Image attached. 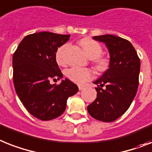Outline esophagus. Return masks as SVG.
<instances>
[{"label": "esophagus", "instance_id": "esophagus-1", "mask_svg": "<svg viewBox=\"0 0 152 152\" xmlns=\"http://www.w3.org/2000/svg\"><path fill=\"white\" fill-rule=\"evenodd\" d=\"M78 88H79V90H80V91H81V90L85 89V87H84V86H81V85H79Z\"/></svg>", "mask_w": 152, "mask_h": 152}]
</instances>
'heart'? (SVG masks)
Returning <instances> with one entry per match:
<instances>
[{
    "mask_svg": "<svg viewBox=\"0 0 152 152\" xmlns=\"http://www.w3.org/2000/svg\"><path fill=\"white\" fill-rule=\"evenodd\" d=\"M79 44L82 47L85 54L91 60H95L96 67L98 71H104L109 67V61L105 57H101L102 48L99 42L89 38L82 39L79 41ZM67 46V44L61 46L56 53V63L61 66L66 64L64 59V52ZM67 77L71 81L78 85H83L94 77L93 71L90 69L82 67H72L67 70Z\"/></svg>",
    "mask_w": 152,
    "mask_h": 152,
    "instance_id": "1",
    "label": "heart"
}]
</instances>
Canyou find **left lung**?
<instances>
[{"mask_svg": "<svg viewBox=\"0 0 152 152\" xmlns=\"http://www.w3.org/2000/svg\"><path fill=\"white\" fill-rule=\"evenodd\" d=\"M93 39L106 44L110 59L109 69L93 82L98 85L97 98L87 110L96 120L113 122L128 110L136 96L141 61L128 40L113 35L94 36Z\"/></svg>", "mask_w": 152, "mask_h": 152, "instance_id": "1", "label": "left lung"}]
</instances>
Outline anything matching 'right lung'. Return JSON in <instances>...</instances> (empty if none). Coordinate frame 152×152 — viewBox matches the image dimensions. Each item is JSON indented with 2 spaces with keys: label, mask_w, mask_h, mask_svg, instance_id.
Masks as SVG:
<instances>
[{
  "label": "right lung",
  "mask_w": 152,
  "mask_h": 152,
  "mask_svg": "<svg viewBox=\"0 0 152 152\" xmlns=\"http://www.w3.org/2000/svg\"><path fill=\"white\" fill-rule=\"evenodd\" d=\"M70 35L40 32L26 36L13 55V81L16 93L32 116L50 120L64 112L67 100L78 91L66 78L61 84H50L63 77L56 61V53Z\"/></svg>",
  "instance_id": "add662e5"
}]
</instances>
